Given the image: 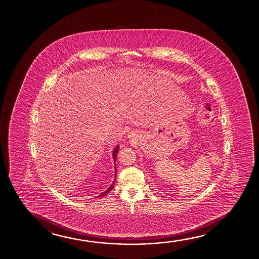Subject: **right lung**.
Here are the masks:
<instances>
[{"label": "right lung", "mask_w": 259, "mask_h": 259, "mask_svg": "<svg viewBox=\"0 0 259 259\" xmlns=\"http://www.w3.org/2000/svg\"><path fill=\"white\" fill-rule=\"evenodd\" d=\"M118 149H119V148H118V146H117V148H116V149H114V151H113L114 162H115V161H116V157H117V151H118ZM115 170H116V169H115ZM114 184H115V182H113V183H112V185H111V186H110V188H108V189H107L106 191L104 192V193H103V194H102V195H99V196H104V195H107V194H108V193H109V192H110V190H111V189H112V188H113Z\"/></svg>", "instance_id": "right-lung-1"}]
</instances>
